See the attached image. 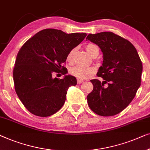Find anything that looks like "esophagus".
<instances>
[{
	"label": "esophagus",
	"instance_id": "obj_1",
	"mask_svg": "<svg viewBox=\"0 0 150 150\" xmlns=\"http://www.w3.org/2000/svg\"><path fill=\"white\" fill-rule=\"evenodd\" d=\"M83 80H82V79H77V84H80V83H83Z\"/></svg>",
	"mask_w": 150,
	"mask_h": 150
}]
</instances>
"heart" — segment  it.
Returning a JSON list of instances; mask_svg holds the SVG:
<instances>
[{"label":"heart","instance_id":"heart-1","mask_svg":"<svg viewBox=\"0 0 150 150\" xmlns=\"http://www.w3.org/2000/svg\"><path fill=\"white\" fill-rule=\"evenodd\" d=\"M86 49L88 52V54L91 55L92 56L96 52H98V47H97L96 45L94 44H88L86 46ZM74 50H71L69 52L68 55L67 56V60L68 62H71L73 61V55H74ZM96 69L93 68V67H83L81 66V65H76V66L73 67L69 70V73L71 75H72L74 77L78 78L79 79H88L91 77V76L95 73Z\"/></svg>","mask_w":150,"mask_h":150}]
</instances>
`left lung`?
<instances>
[{"label":"left lung","mask_w":150,"mask_h":150,"mask_svg":"<svg viewBox=\"0 0 150 150\" xmlns=\"http://www.w3.org/2000/svg\"><path fill=\"white\" fill-rule=\"evenodd\" d=\"M100 48L103 66L92 79L93 90L87 96L92 111L101 116H112L123 111L133 100L141 86L142 62L134 45L111 32L90 34L86 37Z\"/></svg>","instance_id":"8db88e82"}]
</instances>
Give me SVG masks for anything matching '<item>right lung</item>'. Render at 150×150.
<instances>
[{
    "mask_svg": "<svg viewBox=\"0 0 150 150\" xmlns=\"http://www.w3.org/2000/svg\"><path fill=\"white\" fill-rule=\"evenodd\" d=\"M86 35L44 29L19 50L13 71L15 90L31 113L40 117L50 116L63 106L67 90L77 84V80L71 75H65L60 79L52 77L56 73L66 74L65 67L62 64L66 62L69 52Z\"/></svg>",
    "mask_w": 150,
    "mask_h": 150,
    "instance_id": "right-lung-1",
    "label": "right lung"
}]
</instances>
